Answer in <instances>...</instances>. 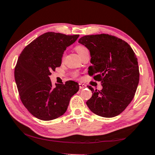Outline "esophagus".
<instances>
[{"label": "esophagus", "mask_w": 155, "mask_h": 155, "mask_svg": "<svg viewBox=\"0 0 155 155\" xmlns=\"http://www.w3.org/2000/svg\"><path fill=\"white\" fill-rule=\"evenodd\" d=\"M86 87V85H85V84H83V83H79V88L80 89H83V88Z\"/></svg>", "instance_id": "esophagus-1"}]
</instances>
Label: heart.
Wrapping results in <instances>:
<instances>
[{
    "instance_id": "1",
    "label": "heart",
    "mask_w": 155,
    "mask_h": 155,
    "mask_svg": "<svg viewBox=\"0 0 155 155\" xmlns=\"http://www.w3.org/2000/svg\"><path fill=\"white\" fill-rule=\"evenodd\" d=\"M75 49H76V51H77L78 54H81L83 51H84L85 50H87V49L83 45H77V47H76Z\"/></svg>"
}]
</instances>
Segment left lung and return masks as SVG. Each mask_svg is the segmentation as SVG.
<instances>
[{
    "mask_svg": "<svg viewBox=\"0 0 155 155\" xmlns=\"http://www.w3.org/2000/svg\"><path fill=\"white\" fill-rule=\"evenodd\" d=\"M78 43L90 52L88 74L101 83L103 89L94 90L86 102L99 116L116 117L126 108L134 97L139 81L137 58L131 47L116 36L101 34L81 38Z\"/></svg>",
    "mask_w": 155,
    "mask_h": 155,
    "instance_id": "1",
    "label": "left lung"
}]
</instances>
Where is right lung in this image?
I'll list each match as a JSON object with an SVG mask.
<instances>
[{
	"label": "right lung",
	"mask_w": 155,
	"mask_h": 155,
	"mask_svg": "<svg viewBox=\"0 0 155 155\" xmlns=\"http://www.w3.org/2000/svg\"><path fill=\"white\" fill-rule=\"evenodd\" d=\"M78 36L47 32L27 45L19 56L14 70L19 95L24 106L38 119L50 121L62 116L79 89L73 81L56 83L53 87L50 78L61 66L67 47Z\"/></svg>",
	"instance_id": "right-lung-1"
}]
</instances>
